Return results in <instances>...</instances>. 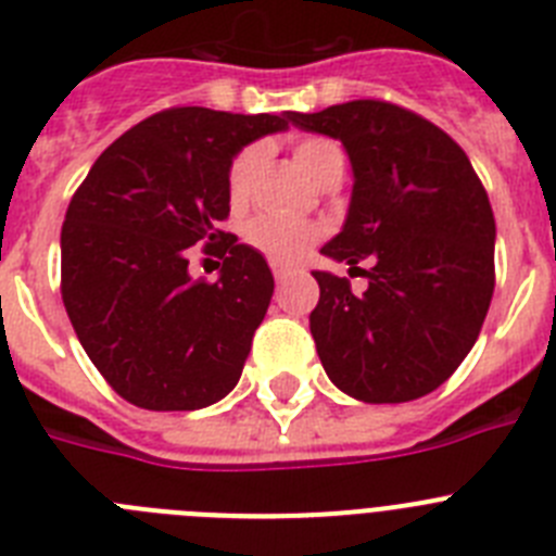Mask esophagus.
I'll return each mask as SVG.
<instances>
[{
    "label": "esophagus",
    "mask_w": 556,
    "mask_h": 556,
    "mask_svg": "<svg viewBox=\"0 0 556 556\" xmlns=\"http://www.w3.org/2000/svg\"><path fill=\"white\" fill-rule=\"evenodd\" d=\"M289 278H292V273H289V269H275V283H278V287H283Z\"/></svg>",
    "instance_id": "34e87169"
}]
</instances>
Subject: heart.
Returning <instances> with one entry per match:
<instances>
[{
	"label": "heart",
	"mask_w": 556,
	"mask_h": 556,
	"mask_svg": "<svg viewBox=\"0 0 556 556\" xmlns=\"http://www.w3.org/2000/svg\"><path fill=\"white\" fill-rule=\"evenodd\" d=\"M264 161L262 147H248L233 159L228 172V194L233 203H242L248 200L250 189H253V180L258 175V166ZM294 161L301 164V169L306 175H312L317 184L326 178L328 172L337 169V166H345V155H342V147L331 139H303L301 144L294 147ZM248 242L255 250H262L273 264H281V267H292L306 255V250L312 248V242L320 236V228L308 223H298V219L275 217V214H262L255 217L253 223L244 230Z\"/></svg>",
	"instance_id": "1"
}]
</instances>
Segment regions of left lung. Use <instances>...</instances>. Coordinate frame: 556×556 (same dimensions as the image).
Listing matches in <instances>:
<instances>
[{"instance_id": "left-lung-1", "label": "left lung", "mask_w": 556, "mask_h": 556, "mask_svg": "<svg viewBox=\"0 0 556 556\" xmlns=\"http://www.w3.org/2000/svg\"><path fill=\"white\" fill-rule=\"evenodd\" d=\"M292 125L342 141L353 189L320 253L365 273L367 289L314 269L312 337L328 378L365 404L429 395L468 356L495 287V219L462 147L417 113L353 100ZM348 269V273H351Z\"/></svg>"}]
</instances>
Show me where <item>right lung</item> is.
I'll list each match as a JSON object with an SVG mask.
<instances>
[{
    "label": "right lung",
    "mask_w": 556,
    "mask_h": 556,
    "mask_svg": "<svg viewBox=\"0 0 556 556\" xmlns=\"http://www.w3.org/2000/svg\"><path fill=\"white\" fill-rule=\"evenodd\" d=\"M289 125L292 111L169 108L113 141L75 191L61 230L63 306L83 351L130 404L205 409L242 376L275 281L258 250L217 225L236 155ZM198 241L226 255L214 285L188 273Z\"/></svg>",
    "instance_id": "obj_1"
}]
</instances>
